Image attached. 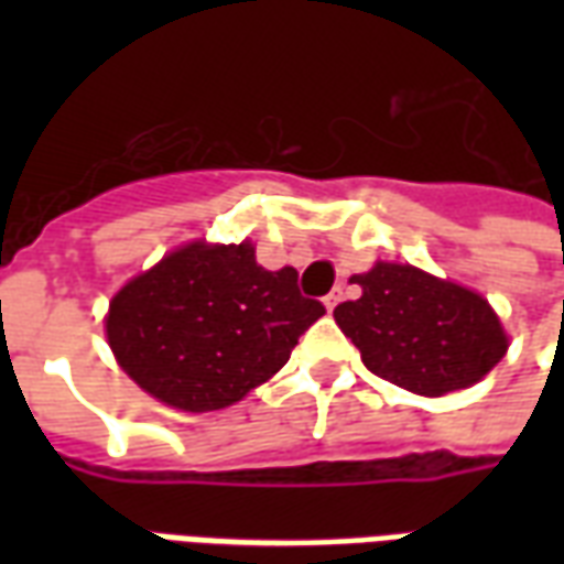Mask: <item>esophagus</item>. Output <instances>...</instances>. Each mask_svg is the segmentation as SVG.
Segmentation results:
<instances>
[{
    "label": "esophagus",
    "mask_w": 564,
    "mask_h": 564,
    "mask_svg": "<svg viewBox=\"0 0 564 564\" xmlns=\"http://www.w3.org/2000/svg\"><path fill=\"white\" fill-rule=\"evenodd\" d=\"M341 299H344V290L341 286H335V290L323 299V305H326V311H335V307L341 305Z\"/></svg>",
    "instance_id": "esophagus-1"
}]
</instances>
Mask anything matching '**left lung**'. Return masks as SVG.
I'll return each mask as SVG.
<instances>
[{"label": "left lung", "mask_w": 564, "mask_h": 564, "mask_svg": "<svg viewBox=\"0 0 564 564\" xmlns=\"http://www.w3.org/2000/svg\"><path fill=\"white\" fill-rule=\"evenodd\" d=\"M354 283L362 295L335 307V323L368 371L402 390L429 399L465 390L508 354L501 319L468 286L402 262H375Z\"/></svg>", "instance_id": "left-lung-1"}]
</instances>
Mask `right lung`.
I'll use <instances>...</instances> for the list:
<instances>
[{"instance_id":"right-lung-1","label":"right lung","mask_w":564,"mask_h":564,"mask_svg":"<svg viewBox=\"0 0 564 564\" xmlns=\"http://www.w3.org/2000/svg\"><path fill=\"white\" fill-rule=\"evenodd\" d=\"M299 271H269L250 241H193L120 290L105 335L117 362L169 408L205 414L278 375L326 307L299 293Z\"/></svg>"}]
</instances>
